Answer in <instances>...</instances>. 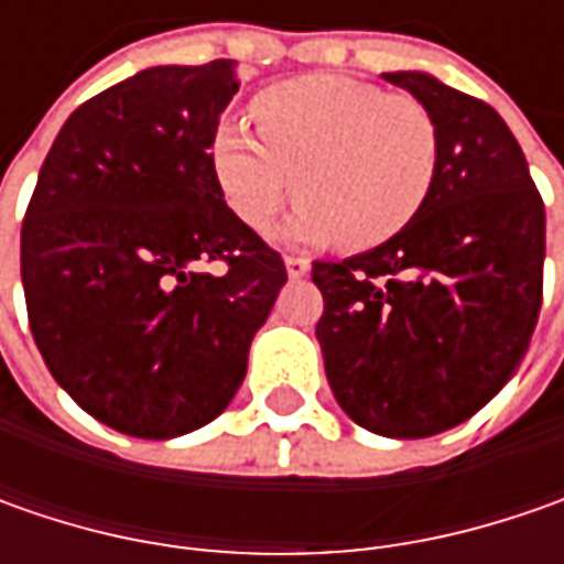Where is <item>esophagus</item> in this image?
Returning a JSON list of instances; mask_svg holds the SVG:
<instances>
[{"mask_svg": "<svg viewBox=\"0 0 564 564\" xmlns=\"http://www.w3.org/2000/svg\"><path fill=\"white\" fill-rule=\"evenodd\" d=\"M285 270H289L292 279H301V275L311 272V260L307 257H285Z\"/></svg>", "mask_w": 564, "mask_h": 564, "instance_id": "esophagus-1", "label": "esophagus"}]
</instances>
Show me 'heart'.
<instances>
[{"label":"heart","instance_id":"1","mask_svg":"<svg viewBox=\"0 0 564 564\" xmlns=\"http://www.w3.org/2000/svg\"><path fill=\"white\" fill-rule=\"evenodd\" d=\"M250 116L260 139L241 121L213 138L216 185L250 231H267L297 191L292 238L377 248L421 213L440 172V128L421 99L355 77L282 80Z\"/></svg>","mask_w":564,"mask_h":564}]
</instances>
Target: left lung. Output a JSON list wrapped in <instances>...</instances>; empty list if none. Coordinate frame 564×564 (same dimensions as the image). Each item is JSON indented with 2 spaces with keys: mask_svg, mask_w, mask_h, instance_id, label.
<instances>
[{
  "mask_svg": "<svg viewBox=\"0 0 564 564\" xmlns=\"http://www.w3.org/2000/svg\"><path fill=\"white\" fill-rule=\"evenodd\" d=\"M382 77L436 119L440 172L386 245L316 260V338L351 421L421 440L474 417L518 370L543 304L546 209L489 102L423 72Z\"/></svg>",
  "mask_w": 564,
  "mask_h": 564,
  "instance_id": "1",
  "label": "left lung"
}]
</instances>
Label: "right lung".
Instances as JSON below:
<instances>
[{"label": "right lung", "mask_w": 564, "mask_h": 564, "mask_svg": "<svg viewBox=\"0 0 564 564\" xmlns=\"http://www.w3.org/2000/svg\"><path fill=\"white\" fill-rule=\"evenodd\" d=\"M235 94L226 58L102 90L62 124L24 213L33 341L55 382L128 436L172 440L219 417L289 279L213 175Z\"/></svg>", "instance_id": "right-lung-1"}]
</instances>
